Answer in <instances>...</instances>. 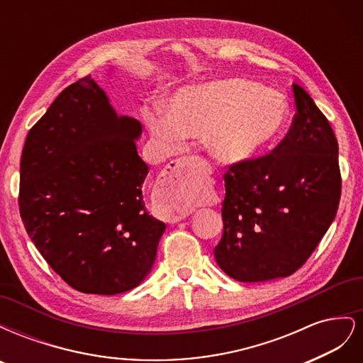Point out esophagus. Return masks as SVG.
<instances>
[{"label": "esophagus", "mask_w": 363, "mask_h": 363, "mask_svg": "<svg viewBox=\"0 0 363 363\" xmlns=\"http://www.w3.org/2000/svg\"><path fill=\"white\" fill-rule=\"evenodd\" d=\"M203 163L199 156H184L174 160L163 171L156 184V200L162 208L163 219L168 223H179L191 213L184 200L192 188V172Z\"/></svg>", "instance_id": "1"}]
</instances>
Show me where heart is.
Here are the masks:
<instances>
[{"label": "heart", "mask_w": 363, "mask_h": 363, "mask_svg": "<svg viewBox=\"0 0 363 363\" xmlns=\"http://www.w3.org/2000/svg\"><path fill=\"white\" fill-rule=\"evenodd\" d=\"M288 118V101L279 91L227 79L180 91L171 100L169 115L156 112L147 121L152 135L169 145L207 133L208 151L218 160L244 162L269 147Z\"/></svg>", "instance_id": "heart-1"}]
</instances>
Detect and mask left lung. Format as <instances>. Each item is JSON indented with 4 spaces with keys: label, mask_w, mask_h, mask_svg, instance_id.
<instances>
[{
    "label": "left lung",
    "mask_w": 363,
    "mask_h": 363,
    "mask_svg": "<svg viewBox=\"0 0 363 363\" xmlns=\"http://www.w3.org/2000/svg\"><path fill=\"white\" fill-rule=\"evenodd\" d=\"M296 112L277 147L224 174L221 269L239 281L288 277L311 257L340 200L337 140L324 113L292 84Z\"/></svg>",
    "instance_id": "8db88e82"
}]
</instances>
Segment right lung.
Segmentation results:
<instances>
[{"instance_id": "1", "label": "right lung", "mask_w": 363, "mask_h": 363, "mask_svg": "<svg viewBox=\"0 0 363 363\" xmlns=\"http://www.w3.org/2000/svg\"><path fill=\"white\" fill-rule=\"evenodd\" d=\"M138 119L118 116L91 75L72 83L28 131L19 213L33 244L83 294L136 288L151 271L164 225L148 215Z\"/></svg>"}]
</instances>
